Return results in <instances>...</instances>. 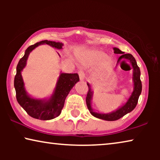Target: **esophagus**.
Returning a JSON list of instances; mask_svg holds the SVG:
<instances>
[{
	"label": "esophagus",
	"instance_id": "esophagus-1",
	"mask_svg": "<svg viewBox=\"0 0 160 160\" xmlns=\"http://www.w3.org/2000/svg\"><path fill=\"white\" fill-rule=\"evenodd\" d=\"M78 76H79V78L81 81H84L85 78V74L82 71H78Z\"/></svg>",
	"mask_w": 160,
	"mask_h": 160
}]
</instances>
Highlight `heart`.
Segmentation results:
<instances>
[{"instance_id": "1", "label": "heart", "mask_w": 160, "mask_h": 160, "mask_svg": "<svg viewBox=\"0 0 160 160\" xmlns=\"http://www.w3.org/2000/svg\"><path fill=\"white\" fill-rule=\"evenodd\" d=\"M80 60L87 65H95L100 62L99 67L101 70L108 68L113 64V60L110 57H106V54L101 51L89 50L85 52Z\"/></svg>"}]
</instances>
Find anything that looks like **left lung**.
Here are the masks:
<instances>
[{"instance_id": "obj_1", "label": "left lung", "mask_w": 160, "mask_h": 160, "mask_svg": "<svg viewBox=\"0 0 160 160\" xmlns=\"http://www.w3.org/2000/svg\"><path fill=\"white\" fill-rule=\"evenodd\" d=\"M113 52L115 54H121V56L118 58L117 65L119 64L120 62H125L128 61V62H130L131 66H132L133 91L131 93V95L129 97L125 103L122 105V106H120L119 108H118L117 110L107 113L96 112L92 108V100L93 98L94 92L92 89L90 84L88 82L87 83L89 87V91L87 92L86 98L87 108H88L89 112H90V113L93 117L102 120H106V121H116V120H118L120 118L123 117L127 113L131 112L135 108V106H137L138 100L139 96L141 95L142 91L141 71H140L139 67L138 66L137 62L134 58V57L131 54H124L123 52H122L121 50L117 47H113Z\"/></svg>"}]
</instances>
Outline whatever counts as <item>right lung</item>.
Masks as SVG:
<instances>
[{
	"label": "right lung",
	"mask_w": 160,
	"mask_h": 160,
	"mask_svg": "<svg viewBox=\"0 0 160 160\" xmlns=\"http://www.w3.org/2000/svg\"><path fill=\"white\" fill-rule=\"evenodd\" d=\"M47 44L56 49H62L63 43L51 41H41L30 46L25 50V54L19 60L17 66L14 77V88L17 102L28 115L40 120H50L58 117L64 106L65 98L76 83L79 82L78 73H65L60 72L56 83L55 88L51 96L44 99H38L30 96L26 91L22 71L27 64V60L32 50L39 45ZM58 55L60 57V54Z\"/></svg>",
	"instance_id": "obj_1"
}]
</instances>
